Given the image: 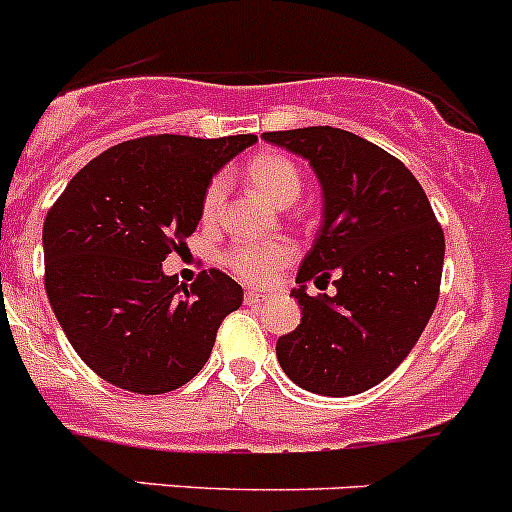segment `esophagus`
I'll list each match as a JSON object with an SVG mask.
<instances>
[{"label": "esophagus", "instance_id": "1", "mask_svg": "<svg viewBox=\"0 0 512 512\" xmlns=\"http://www.w3.org/2000/svg\"><path fill=\"white\" fill-rule=\"evenodd\" d=\"M262 300H265V295L257 293V290H247V293H245V303L252 305V308L262 305Z\"/></svg>", "mask_w": 512, "mask_h": 512}]
</instances>
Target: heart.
Segmentation results:
<instances>
[{"label":"heart","instance_id":"1","mask_svg":"<svg viewBox=\"0 0 512 512\" xmlns=\"http://www.w3.org/2000/svg\"><path fill=\"white\" fill-rule=\"evenodd\" d=\"M247 179L260 189L272 204L278 207H290L303 191V179L300 171L288 156L280 154H262L247 164ZM224 197H227V179L214 176L204 191L202 214L204 222H212L222 209ZM295 247L285 240H262V242H242L227 250L224 265L240 280L250 285H267L278 278L280 272L293 262Z\"/></svg>","mask_w":512,"mask_h":512}]
</instances>
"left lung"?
<instances>
[{
  "label": "left lung",
  "instance_id": "left-lung-1",
  "mask_svg": "<svg viewBox=\"0 0 512 512\" xmlns=\"http://www.w3.org/2000/svg\"><path fill=\"white\" fill-rule=\"evenodd\" d=\"M303 156L318 176L323 222L290 290L303 318L278 338L290 381L323 396H353L409 356L434 313L444 232L412 171L384 148L331 126L262 133ZM333 274L336 296L307 295Z\"/></svg>",
  "mask_w": 512,
  "mask_h": 512
}]
</instances>
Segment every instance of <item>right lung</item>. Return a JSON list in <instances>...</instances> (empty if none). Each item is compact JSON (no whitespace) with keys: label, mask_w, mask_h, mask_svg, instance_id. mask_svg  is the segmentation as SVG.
<instances>
[{"label":"right lung","mask_w":512,"mask_h":512,"mask_svg":"<svg viewBox=\"0 0 512 512\" xmlns=\"http://www.w3.org/2000/svg\"><path fill=\"white\" fill-rule=\"evenodd\" d=\"M255 141L161 133L118 143L52 204L42 227L47 298L100 379L166 394L204 369L242 288L219 270L184 288L161 262L197 229L212 176Z\"/></svg>","instance_id":"add662e5"}]
</instances>
